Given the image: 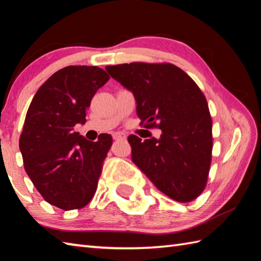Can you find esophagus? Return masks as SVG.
I'll use <instances>...</instances> for the list:
<instances>
[{
	"instance_id": "34e87169",
	"label": "esophagus",
	"mask_w": 261,
	"mask_h": 261,
	"mask_svg": "<svg viewBox=\"0 0 261 261\" xmlns=\"http://www.w3.org/2000/svg\"><path fill=\"white\" fill-rule=\"evenodd\" d=\"M114 140H123L125 139V135L124 134H120V132H116V134L112 135Z\"/></svg>"
}]
</instances>
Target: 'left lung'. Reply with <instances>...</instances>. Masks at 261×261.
<instances>
[{"instance_id": "left-lung-1", "label": "left lung", "mask_w": 261, "mask_h": 261, "mask_svg": "<svg viewBox=\"0 0 261 261\" xmlns=\"http://www.w3.org/2000/svg\"><path fill=\"white\" fill-rule=\"evenodd\" d=\"M134 93L141 125L162 130L159 139L130 135L131 159L165 195L187 203L206 186L212 160V119L204 94L190 76L168 63L107 66Z\"/></svg>"}]
</instances>
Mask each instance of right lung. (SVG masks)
I'll return each instance as SVG.
<instances>
[{
  "mask_svg": "<svg viewBox=\"0 0 261 261\" xmlns=\"http://www.w3.org/2000/svg\"><path fill=\"white\" fill-rule=\"evenodd\" d=\"M109 80L96 66H67L39 87L28 109L19 140L24 169L45 201L64 211L90 203L112 146L108 134L93 142L74 130Z\"/></svg>",
  "mask_w": 261,
  "mask_h": 261,
  "instance_id": "right-lung-1",
  "label": "right lung"
}]
</instances>
